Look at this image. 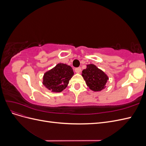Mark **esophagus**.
Listing matches in <instances>:
<instances>
[{
  "mask_svg": "<svg viewBox=\"0 0 146 146\" xmlns=\"http://www.w3.org/2000/svg\"><path fill=\"white\" fill-rule=\"evenodd\" d=\"M75 71L76 73H80L81 72V68H77L75 69Z\"/></svg>",
  "mask_w": 146,
  "mask_h": 146,
  "instance_id": "34e87169",
  "label": "esophagus"
}]
</instances>
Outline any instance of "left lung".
Instances as JSON below:
<instances>
[{"label":"left lung","instance_id":"obj_1","mask_svg":"<svg viewBox=\"0 0 146 146\" xmlns=\"http://www.w3.org/2000/svg\"><path fill=\"white\" fill-rule=\"evenodd\" d=\"M82 76L85 80L87 86L95 92L105 89L109 79L103 70L93 64L86 65V68L82 70Z\"/></svg>","mask_w":146,"mask_h":146}]
</instances>
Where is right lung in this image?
Instances as JSON below:
<instances>
[{
    "label": "right lung",
    "mask_w": 146,
    "mask_h": 146,
    "mask_svg": "<svg viewBox=\"0 0 146 146\" xmlns=\"http://www.w3.org/2000/svg\"><path fill=\"white\" fill-rule=\"evenodd\" d=\"M74 74L73 69L70 66L58 63L44 73L42 84L51 92H60L68 86Z\"/></svg>",
    "instance_id": "add662e5"
}]
</instances>
